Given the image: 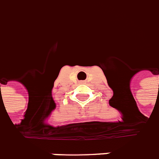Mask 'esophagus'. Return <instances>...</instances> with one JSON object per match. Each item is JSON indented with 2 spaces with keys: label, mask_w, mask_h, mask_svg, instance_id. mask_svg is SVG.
<instances>
[{
  "label": "esophagus",
  "mask_w": 159,
  "mask_h": 159,
  "mask_svg": "<svg viewBox=\"0 0 159 159\" xmlns=\"http://www.w3.org/2000/svg\"><path fill=\"white\" fill-rule=\"evenodd\" d=\"M81 82V83H84V82Z\"/></svg>",
  "instance_id": "34e87169"
}]
</instances>
